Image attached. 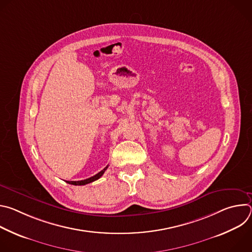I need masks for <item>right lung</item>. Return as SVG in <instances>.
I'll return each mask as SVG.
<instances>
[{
    "instance_id": "1",
    "label": "right lung",
    "mask_w": 252,
    "mask_h": 252,
    "mask_svg": "<svg viewBox=\"0 0 252 252\" xmlns=\"http://www.w3.org/2000/svg\"><path fill=\"white\" fill-rule=\"evenodd\" d=\"M109 167V166H105L102 170H100L98 173H96L95 175H94V176H92V177H90V178H87V179H84V181H78V182H66L67 184H69V185H74V186H85V185H88V184H91V183H93V182H94V181H96V179H98L103 173H104V171L106 170V168Z\"/></svg>"
}]
</instances>
